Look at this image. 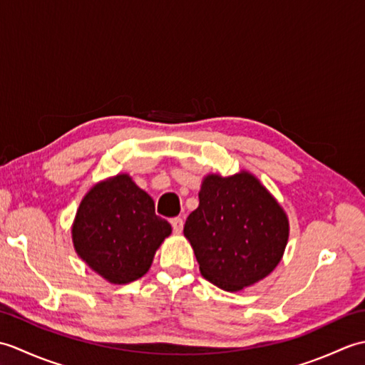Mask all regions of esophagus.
<instances>
[{
    "label": "esophagus",
    "instance_id": "obj_1",
    "mask_svg": "<svg viewBox=\"0 0 365 365\" xmlns=\"http://www.w3.org/2000/svg\"><path fill=\"white\" fill-rule=\"evenodd\" d=\"M170 224H173V230L175 232V234H180L182 229H183V220L182 218H173L170 220Z\"/></svg>",
    "mask_w": 365,
    "mask_h": 365
}]
</instances>
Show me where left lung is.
Returning <instances> with one entry per match:
<instances>
[{
	"mask_svg": "<svg viewBox=\"0 0 365 365\" xmlns=\"http://www.w3.org/2000/svg\"><path fill=\"white\" fill-rule=\"evenodd\" d=\"M183 234L195 250L200 274L235 292L260 281L281 262L289 221L254 175H208Z\"/></svg>",
	"mask_w": 365,
	"mask_h": 365,
	"instance_id": "8db88e82",
	"label": "left lung"
}]
</instances>
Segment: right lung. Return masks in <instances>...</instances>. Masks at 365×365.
I'll return each instance as SVG.
<instances>
[{"mask_svg": "<svg viewBox=\"0 0 365 365\" xmlns=\"http://www.w3.org/2000/svg\"><path fill=\"white\" fill-rule=\"evenodd\" d=\"M170 224L155 213L153 199L128 175L98 183L81 200L72 229L76 252L113 284L149 271Z\"/></svg>", "mask_w": 365, "mask_h": 365, "instance_id": "obj_1", "label": "right lung"}]
</instances>
